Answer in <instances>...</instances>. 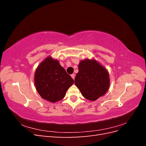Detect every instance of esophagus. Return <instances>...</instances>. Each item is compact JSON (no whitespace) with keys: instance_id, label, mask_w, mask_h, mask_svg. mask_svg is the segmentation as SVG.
<instances>
[{"instance_id":"34e87169","label":"esophagus","mask_w":146,"mask_h":146,"mask_svg":"<svg viewBox=\"0 0 146 146\" xmlns=\"http://www.w3.org/2000/svg\"><path fill=\"white\" fill-rule=\"evenodd\" d=\"M75 77H76V76H75V74H72V75H71V77L74 79V80L75 79Z\"/></svg>"}]
</instances>
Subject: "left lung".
Returning <instances> with one entry per match:
<instances>
[{
  "label": "left lung",
  "mask_w": 146,
  "mask_h": 146,
  "mask_svg": "<svg viewBox=\"0 0 146 146\" xmlns=\"http://www.w3.org/2000/svg\"><path fill=\"white\" fill-rule=\"evenodd\" d=\"M110 84L107 69L98 61L85 59L80 61L75 85L84 98L91 101L96 100L107 92Z\"/></svg>",
  "instance_id": "8db88e82"
}]
</instances>
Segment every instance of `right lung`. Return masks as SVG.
Returning a JSON list of instances; mask_svg holds the SVG:
<instances>
[{
  "label": "right lung",
  "instance_id": "right-lung-1",
  "mask_svg": "<svg viewBox=\"0 0 146 146\" xmlns=\"http://www.w3.org/2000/svg\"><path fill=\"white\" fill-rule=\"evenodd\" d=\"M34 83L38 94L50 102L62 100L74 80L59 61L48 56L39 64L35 71Z\"/></svg>",
  "mask_w": 146,
  "mask_h": 146
}]
</instances>
